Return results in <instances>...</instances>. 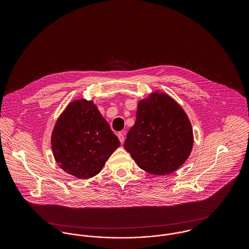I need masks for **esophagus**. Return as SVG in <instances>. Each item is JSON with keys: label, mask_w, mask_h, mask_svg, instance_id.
Instances as JSON below:
<instances>
[{"label": "esophagus", "mask_w": 249, "mask_h": 249, "mask_svg": "<svg viewBox=\"0 0 249 249\" xmlns=\"http://www.w3.org/2000/svg\"><path fill=\"white\" fill-rule=\"evenodd\" d=\"M118 136H119V141L121 143H123L124 142V140H125V137H124V132H119V134H118Z\"/></svg>", "instance_id": "1"}]
</instances>
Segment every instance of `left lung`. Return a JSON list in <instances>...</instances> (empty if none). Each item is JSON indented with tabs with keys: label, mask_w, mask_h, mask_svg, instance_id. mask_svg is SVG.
Segmentation results:
<instances>
[{
	"label": "left lung",
	"mask_w": 249,
	"mask_h": 249,
	"mask_svg": "<svg viewBox=\"0 0 249 249\" xmlns=\"http://www.w3.org/2000/svg\"><path fill=\"white\" fill-rule=\"evenodd\" d=\"M192 145L190 119L175 100L154 92L139 102L124 147L142 170L155 176L170 175L187 160Z\"/></svg>",
	"instance_id": "obj_1"
}]
</instances>
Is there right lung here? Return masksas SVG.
Masks as SVG:
<instances>
[{"label":"right lung","instance_id":"add662e5","mask_svg":"<svg viewBox=\"0 0 249 249\" xmlns=\"http://www.w3.org/2000/svg\"><path fill=\"white\" fill-rule=\"evenodd\" d=\"M59 167L79 179L99 174L120 145L93 102L73 101L57 120L51 137Z\"/></svg>","mask_w":249,"mask_h":249}]
</instances>
